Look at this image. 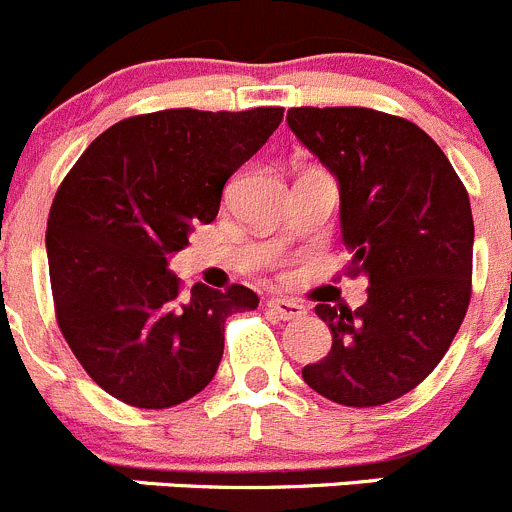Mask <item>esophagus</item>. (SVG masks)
<instances>
[{
  "label": "esophagus",
  "instance_id": "obj_1",
  "mask_svg": "<svg viewBox=\"0 0 512 512\" xmlns=\"http://www.w3.org/2000/svg\"><path fill=\"white\" fill-rule=\"evenodd\" d=\"M266 307H269V312L276 314L279 320H299V317H304V314H307L304 304L294 302V299H284V297L269 299V302H266Z\"/></svg>",
  "mask_w": 512,
  "mask_h": 512
}]
</instances>
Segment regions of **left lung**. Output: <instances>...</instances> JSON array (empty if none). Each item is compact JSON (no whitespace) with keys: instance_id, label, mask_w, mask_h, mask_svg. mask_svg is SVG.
Returning <instances> with one entry per match:
<instances>
[{"instance_id":"left-lung-1","label":"left lung","mask_w":512,"mask_h":512,"mask_svg":"<svg viewBox=\"0 0 512 512\" xmlns=\"http://www.w3.org/2000/svg\"><path fill=\"white\" fill-rule=\"evenodd\" d=\"M287 124L337 180L350 274L368 279V302L355 312L314 307L332 350L302 378L342 406L396 401L437 368L470 304L467 190L439 144L398 116L304 106L289 109Z\"/></svg>"}]
</instances>
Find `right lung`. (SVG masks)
Returning a JSON list of instances; mask_svg holds the SVG:
<instances>
[{"mask_svg": "<svg viewBox=\"0 0 512 512\" xmlns=\"http://www.w3.org/2000/svg\"><path fill=\"white\" fill-rule=\"evenodd\" d=\"M284 109H170L106 129L60 185L48 220L58 325L93 381L137 409L203 391L223 358L225 317L251 289L182 292L170 259L213 223L228 177L266 144Z\"/></svg>", "mask_w": 512, "mask_h": 512, "instance_id": "obj_1", "label": "right lung"}]
</instances>
